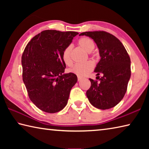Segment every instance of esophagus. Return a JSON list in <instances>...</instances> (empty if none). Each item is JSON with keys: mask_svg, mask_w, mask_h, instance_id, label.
Instances as JSON below:
<instances>
[{"mask_svg": "<svg viewBox=\"0 0 149 149\" xmlns=\"http://www.w3.org/2000/svg\"><path fill=\"white\" fill-rule=\"evenodd\" d=\"M81 79V77H79V76H77V80L78 81H80Z\"/></svg>", "mask_w": 149, "mask_h": 149, "instance_id": "1", "label": "esophagus"}]
</instances>
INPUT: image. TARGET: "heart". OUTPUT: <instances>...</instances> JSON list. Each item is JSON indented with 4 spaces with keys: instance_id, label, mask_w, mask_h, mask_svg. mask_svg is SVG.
I'll return each mask as SVG.
<instances>
[{
    "instance_id": "heart-1",
    "label": "heart",
    "mask_w": 149,
    "mask_h": 149,
    "mask_svg": "<svg viewBox=\"0 0 149 149\" xmlns=\"http://www.w3.org/2000/svg\"><path fill=\"white\" fill-rule=\"evenodd\" d=\"M77 45L85 51L89 52V53H91V51L95 48L94 42L92 39L87 37L80 38L78 40ZM71 52L72 47L69 45V46L65 47L62 52V60L64 64L66 65L67 66H70L72 64ZM93 68H94L93 63L91 61H88L84 63V64H75L70 70V72L77 75V76L84 77L87 75L90 72H91Z\"/></svg>"
}]
</instances>
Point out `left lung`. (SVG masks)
Segmentation results:
<instances>
[{
  "mask_svg": "<svg viewBox=\"0 0 149 149\" xmlns=\"http://www.w3.org/2000/svg\"><path fill=\"white\" fill-rule=\"evenodd\" d=\"M94 40L99 49L100 60L95 72L97 76L89 79L91 85L86 95L93 107L101 110L109 109L117 105L127 91L131 77V60L127 50L119 39L104 31L83 32ZM99 78H98L97 77Z\"/></svg>",
  "mask_w": 149,
  "mask_h": 149,
  "instance_id": "obj_1",
  "label": "left lung"
}]
</instances>
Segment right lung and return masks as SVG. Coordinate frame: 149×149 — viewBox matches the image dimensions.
I'll list each match as a JSON object with an SVG mask.
<instances>
[{
	"label": "right lung",
	"instance_id": "1",
	"mask_svg": "<svg viewBox=\"0 0 149 149\" xmlns=\"http://www.w3.org/2000/svg\"><path fill=\"white\" fill-rule=\"evenodd\" d=\"M77 34L75 31L45 30L33 37L22 54V78L29 99L45 112L62 110L76 84V75L64 74L66 66L61 56Z\"/></svg>",
	"mask_w": 149,
	"mask_h": 149
}]
</instances>
